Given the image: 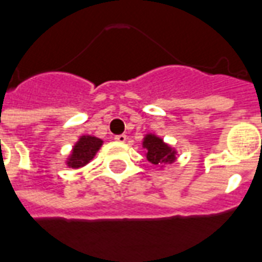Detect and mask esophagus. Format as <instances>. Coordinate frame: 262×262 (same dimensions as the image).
Instances as JSON below:
<instances>
[{
    "label": "esophagus",
    "mask_w": 262,
    "mask_h": 262,
    "mask_svg": "<svg viewBox=\"0 0 262 262\" xmlns=\"http://www.w3.org/2000/svg\"><path fill=\"white\" fill-rule=\"evenodd\" d=\"M115 141L119 142V143H124V142L127 141V135H124V134H121V135H116V137H115Z\"/></svg>",
    "instance_id": "34e87169"
}]
</instances>
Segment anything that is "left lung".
<instances>
[{"instance_id": "1", "label": "left lung", "mask_w": 262, "mask_h": 262, "mask_svg": "<svg viewBox=\"0 0 262 262\" xmlns=\"http://www.w3.org/2000/svg\"><path fill=\"white\" fill-rule=\"evenodd\" d=\"M142 145L146 149V159L154 165L173 163L176 160L175 150L168 146L161 138L156 137L153 134H147Z\"/></svg>"}]
</instances>
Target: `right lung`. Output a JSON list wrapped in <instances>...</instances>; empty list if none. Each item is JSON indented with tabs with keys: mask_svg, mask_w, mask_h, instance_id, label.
<instances>
[{
	"mask_svg": "<svg viewBox=\"0 0 262 262\" xmlns=\"http://www.w3.org/2000/svg\"><path fill=\"white\" fill-rule=\"evenodd\" d=\"M101 146H102V139L91 137V135H83L79 138V141L74 146V150L67 161V165L71 168L84 167L93 160Z\"/></svg>",
	"mask_w": 262,
	"mask_h": 262,
	"instance_id": "right-lung-1",
	"label": "right lung"
}]
</instances>
